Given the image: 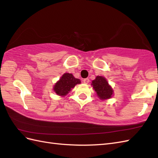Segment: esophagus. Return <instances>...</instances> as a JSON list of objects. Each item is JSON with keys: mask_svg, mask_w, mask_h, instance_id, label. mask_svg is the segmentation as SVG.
Instances as JSON below:
<instances>
[{"mask_svg": "<svg viewBox=\"0 0 158 158\" xmlns=\"http://www.w3.org/2000/svg\"><path fill=\"white\" fill-rule=\"evenodd\" d=\"M89 82V78H85V79L83 80V82H84V84H88Z\"/></svg>", "mask_w": 158, "mask_h": 158, "instance_id": "obj_1", "label": "esophagus"}]
</instances>
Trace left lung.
<instances>
[{"label":"left lung","mask_w":158,"mask_h":158,"mask_svg":"<svg viewBox=\"0 0 158 158\" xmlns=\"http://www.w3.org/2000/svg\"><path fill=\"white\" fill-rule=\"evenodd\" d=\"M92 85H93V88L100 99H107L113 96V90L108 84L107 80L103 76H98L92 81Z\"/></svg>","instance_id":"1"}]
</instances>
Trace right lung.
Segmentation results:
<instances>
[{"instance_id":"add662e5","label":"right lung","mask_w":158,"mask_h":158,"mask_svg":"<svg viewBox=\"0 0 158 158\" xmlns=\"http://www.w3.org/2000/svg\"><path fill=\"white\" fill-rule=\"evenodd\" d=\"M80 80L74 77L70 73H64L53 87L54 92L60 96H65L76 84H80Z\"/></svg>"}]
</instances>
